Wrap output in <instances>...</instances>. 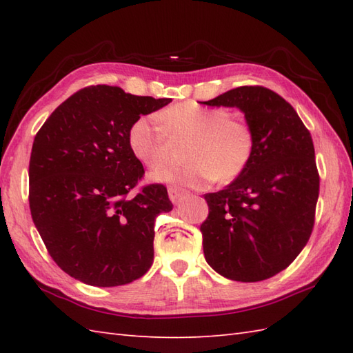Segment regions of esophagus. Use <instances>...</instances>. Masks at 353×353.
Here are the masks:
<instances>
[{"mask_svg": "<svg viewBox=\"0 0 353 353\" xmlns=\"http://www.w3.org/2000/svg\"><path fill=\"white\" fill-rule=\"evenodd\" d=\"M168 196H170V200L172 201V203L177 205V203H181V200L183 199L185 191L182 188H179V186H170Z\"/></svg>", "mask_w": 353, "mask_h": 353, "instance_id": "1", "label": "esophagus"}]
</instances>
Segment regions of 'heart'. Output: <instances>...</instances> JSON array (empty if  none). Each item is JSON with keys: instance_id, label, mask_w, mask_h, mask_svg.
I'll return each mask as SVG.
<instances>
[{"instance_id": "heart-1", "label": "heart", "mask_w": 353, "mask_h": 353, "mask_svg": "<svg viewBox=\"0 0 353 353\" xmlns=\"http://www.w3.org/2000/svg\"><path fill=\"white\" fill-rule=\"evenodd\" d=\"M150 117H138L127 130L130 153L148 168L166 161L171 141L186 140L182 168L154 170L150 181L203 190L212 182L230 183L243 174L254 153L256 138L245 119L232 117L228 109L206 108L186 101Z\"/></svg>"}]
</instances>
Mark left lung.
<instances>
[{"mask_svg": "<svg viewBox=\"0 0 353 353\" xmlns=\"http://www.w3.org/2000/svg\"><path fill=\"white\" fill-rule=\"evenodd\" d=\"M205 104L238 108L256 138L243 174L205 194L206 262L232 281L268 279L297 258L314 228L320 177L311 133L294 108L264 86H239Z\"/></svg>", "mask_w": 353, "mask_h": 353, "instance_id": "left-lung-1", "label": "left lung"}]
</instances>
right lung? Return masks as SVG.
Segmentation results:
<instances>
[{
    "mask_svg": "<svg viewBox=\"0 0 353 353\" xmlns=\"http://www.w3.org/2000/svg\"><path fill=\"white\" fill-rule=\"evenodd\" d=\"M171 99L97 85L65 100L36 133L28 167L30 212L52 261L92 287H118L153 264L154 220L172 203L161 183L129 192L144 167L129 125Z\"/></svg>",
    "mask_w": 353,
    "mask_h": 353,
    "instance_id": "obj_1",
    "label": "right lung"
}]
</instances>
